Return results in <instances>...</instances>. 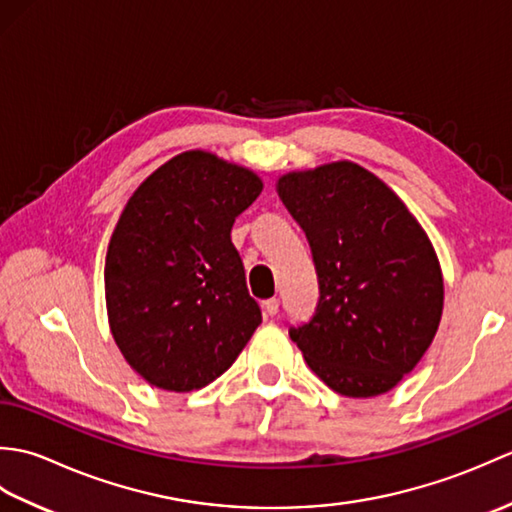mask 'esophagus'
I'll return each mask as SVG.
<instances>
[{
	"instance_id": "1",
	"label": "esophagus",
	"mask_w": 512,
	"mask_h": 512,
	"mask_svg": "<svg viewBox=\"0 0 512 512\" xmlns=\"http://www.w3.org/2000/svg\"><path fill=\"white\" fill-rule=\"evenodd\" d=\"M277 312H279V299L277 297L266 299L264 301V314H266V317H275Z\"/></svg>"
}]
</instances>
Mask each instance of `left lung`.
I'll use <instances>...</instances> for the list:
<instances>
[{"mask_svg":"<svg viewBox=\"0 0 512 512\" xmlns=\"http://www.w3.org/2000/svg\"><path fill=\"white\" fill-rule=\"evenodd\" d=\"M277 193L306 233L319 277L312 319L290 328L336 394L394 389L438 332L444 284L431 239L398 195L350 160L290 171Z\"/></svg>","mask_w":512,"mask_h":512,"instance_id":"left-lung-1","label":"left lung"}]
</instances>
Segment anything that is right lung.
I'll use <instances>...</instances> for the list:
<instances>
[{
	"mask_svg": "<svg viewBox=\"0 0 512 512\" xmlns=\"http://www.w3.org/2000/svg\"><path fill=\"white\" fill-rule=\"evenodd\" d=\"M257 173L202 149L140 184L105 257L107 319L149 385L193 391L235 363L262 323L231 242L235 217L262 193Z\"/></svg>",
	"mask_w": 512,
	"mask_h": 512,
	"instance_id": "add662e5",
	"label": "right lung"
}]
</instances>
